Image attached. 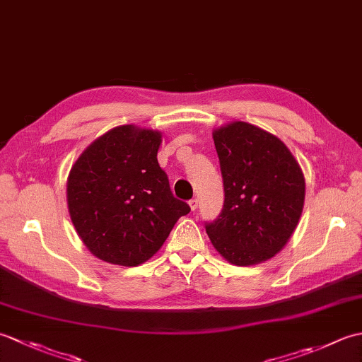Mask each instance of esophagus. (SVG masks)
I'll return each mask as SVG.
<instances>
[{
    "mask_svg": "<svg viewBox=\"0 0 362 362\" xmlns=\"http://www.w3.org/2000/svg\"><path fill=\"white\" fill-rule=\"evenodd\" d=\"M188 204H189V209H191V210H193V211H196V210H197V205H199V201H197V199H191V201H189Z\"/></svg>",
    "mask_w": 362,
    "mask_h": 362,
    "instance_id": "1",
    "label": "esophagus"
}]
</instances>
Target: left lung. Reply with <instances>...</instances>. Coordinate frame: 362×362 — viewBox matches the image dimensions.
Here are the masks:
<instances>
[{
  "label": "left lung",
  "instance_id": "obj_1",
  "mask_svg": "<svg viewBox=\"0 0 362 362\" xmlns=\"http://www.w3.org/2000/svg\"><path fill=\"white\" fill-rule=\"evenodd\" d=\"M224 206L205 230L228 263L253 266L279 253L298 224L305 177L280 138L233 121L213 132Z\"/></svg>",
  "mask_w": 362,
  "mask_h": 362
}]
</instances>
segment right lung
<instances>
[{"mask_svg": "<svg viewBox=\"0 0 362 362\" xmlns=\"http://www.w3.org/2000/svg\"><path fill=\"white\" fill-rule=\"evenodd\" d=\"M161 132L134 124L96 138L66 182L76 232L99 259L138 266L163 245L189 205L175 199L157 152Z\"/></svg>", "mask_w": 362, "mask_h": 362, "instance_id": "add662e5", "label": "right lung"}]
</instances>
